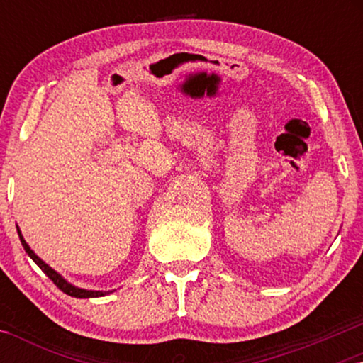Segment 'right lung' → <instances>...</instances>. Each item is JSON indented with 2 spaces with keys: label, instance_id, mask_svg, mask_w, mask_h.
<instances>
[{
  "label": "right lung",
  "instance_id": "right-lung-1",
  "mask_svg": "<svg viewBox=\"0 0 363 363\" xmlns=\"http://www.w3.org/2000/svg\"><path fill=\"white\" fill-rule=\"evenodd\" d=\"M18 235H19V240H21V245L24 247V251L28 252V256L31 257V259L36 262V264L41 267V271L46 274L49 279H51L54 284H56L59 289H61L62 292H66L67 296H72V297H79V299H89V297H101V296H106V294H111L112 291H89V289H81V287H76L72 286L71 282H67L64 277L59 274V272H56L52 269L51 266H48L46 262H44L41 257H39L38 255H34V251L31 250V247L28 246V242L24 241V238L21 236V231H19L18 228Z\"/></svg>",
  "mask_w": 363,
  "mask_h": 363
}]
</instances>
